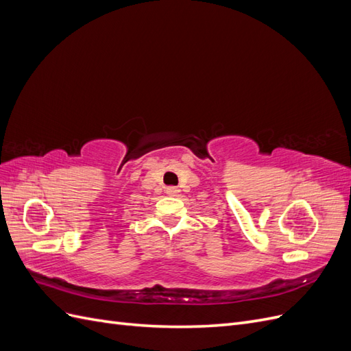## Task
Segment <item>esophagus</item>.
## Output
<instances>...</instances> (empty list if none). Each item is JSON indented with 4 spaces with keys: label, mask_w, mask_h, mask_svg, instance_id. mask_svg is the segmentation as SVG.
<instances>
[{
    "label": "esophagus",
    "mask_w": 351,
    "mask_h": 351,
    "mask_svg": "<svg viewBox=\"0 0 351 351\" xmlns=\"http://www.w3.org/2000/svg\"><path fill=\"white\" fill-rule=\"evenodd\" d=\"M178 192H180V190H178L177 187H174V186H171V187H168V189H167V193H168L169 196H176Z\"/></svg>",
    "instance_id": "esophagus-1"
}]
</instances>
